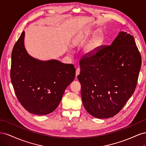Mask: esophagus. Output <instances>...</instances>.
I'll list each match as a JSON object with an SVG mask.
<instances>
[{
	"instance_id": "1",
	"label": "esophagus",
	"mask_w": 146,
	"mask_h": 146,
	"mask_svg": "<svg viewBox=\"0 0 146 146\" xmlns=\"http://www.w3.org/2000/svg\"><path fill=\"white\" fill-rule=\"evenodd\" d=\"M80 69L79 68H77V69H76V77H77L79 74H80Z\"/></svg>"
}]
</instances>
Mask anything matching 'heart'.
Wrapping results in <instances>:
<instances>
[{
  "instance_id": "obj_1",
  "label": "heart",
  "mask_w": 146,
  "mask_h": 146,
  "mask_svg": "<svg viewBox=\"0 0 146 146\" xmlns=\"http://www.w3.org/2000/svg\"><path fill=\"white\" fill-rule=\"evenodd\" d=\"M97 33V31L92 29L85 30L78 36V41L80 42H85L94 36ZM105 40L104 35L100 32L97 34L88 42L84 47V53L87 56H92L99 51L101 46H102Z\"/></svg>"
}]
</instances>
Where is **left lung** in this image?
<instances>
[{
  "label": "left lung",
  "mask_w": 146,
  "mask_h": 146,
  "mask_svg": "<svg viewBox=\"0 0 146 146\" xmlns=\"http://www.w3.org/2000/svg\"><path fill=\"white\" fill-rule=\"evenodd\" d=\"M81 95L91 115L106 119L121 111L133 94L141 66L134 37L121 32L110 46H102L80 61Z\"/></svg>",
  "instance_id": "8db88e82"
}]
</instances>
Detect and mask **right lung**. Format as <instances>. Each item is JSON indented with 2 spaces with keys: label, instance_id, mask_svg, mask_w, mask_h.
Here are the masks:
<instances>
[{
  "label": "right lung",
  "instance_id": "obj_1",
  "mask_svg": "<svg viewBox=\"0 0 146 146\" xmlns=\"http://www.w3.org/2000/svg\"><path fill=\"white\" fill-rule=\"evenodd\" d=\"M22 32L13 47L10 77L17 99L29 113L46 115L57 108L66 88L76 76L73 64L56 60L42 61L31 56Z\"/></svg>",
  "mask_w": 146,
  "mask_h": 146
}]
</instances>
